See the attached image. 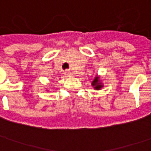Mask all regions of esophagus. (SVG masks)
I'll use <instances>...</instances> for the list:
<instances>
[{
    "label": "esophagus",
    "instance_id": "1",
    "mask_svg": "<svg viewBox=\"0 0 151 151\" xmlns=\"http://www.w3.org/2000/svg\"><path fill=\"white\" fill-rule=\"evenodd\" d=\"M64 75H65V76H69L71 75V73L69 72V71H66L64 72Z\"/></svg>",
    "mask_w": 151,
    "mask_h": 151
}]
</instances>
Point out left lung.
<instances>
[{
  "label": "left lung",
  "mask_w": 151,
  "mask_h": 151,
  "mask_svg": "<svg viewBox=\"0 0 151 151\" xmlns=\"http://www.w3.org/2000/svg\"><path fill=\"white\" fill-rule=\"evenodd\" d=\"M92 86L94 88V89L96 90H101L103 87H104V84L102 83V81H101V76H96L94 77V79L92 81Z\"/></svg>",
  "instance_id": "1"
}]
</instances>
